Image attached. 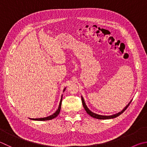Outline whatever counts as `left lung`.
Returning a JSON list of instances; mask_svg holds the SVG:
<instances>
[{
	"label": "left lung",
	"instance_id": "8db88e82",
	"mask_svg": "<svg viewBox=\"0 0 147 147\" xmlns=\"http://www.w3.org/2000/svg\"><path fill=\"white\" fill-rule=\"evenodd\" d=\"M82 104H83V106H84V108L85 109V111L87 112V113L89 114V115H90L91 117H92V118H96V119H112V118H116V117L119 116V115H121V114L123 113V112L126 110V109H127L128 107H129V105H130V103H131L132 100L130 101V102L128 103V105L125 107L123 109V110L119 112V113H117V114H113V115H111V116H102V115H100V114H97L96 113H92V112L91 111H90L89 108L87 107L86 104H85V102L84 101V98H83L82 96Z\"/></svg>",
	"mask_w": 147,
	"mask_h": 147
}]
</instances>
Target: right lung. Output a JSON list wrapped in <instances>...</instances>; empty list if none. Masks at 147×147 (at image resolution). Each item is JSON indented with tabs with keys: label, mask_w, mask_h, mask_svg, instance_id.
Segmentation results:
<instances>
[{
	"label": "right lung",
	"mask_w": 147,
	"mask_h": 147,
	"mask_svg": "<svg viewBox=\"0 0 147 147\" xmlns=\"http://www.w3.org/2000/svg\"><path fill=\"white\" fill-rule=\"evenodd\" d=\"M66 88H65L64 89H63V92L65 91ZM62 97H61V100H60V102L59 104V106H58V108L57 110V111L55 112L54 114H53L52 115H51L49 116H47L46 117V118H29L32 120H36V121H47V120H51V119H53L55 118L56 117H57L58 114L60 113V109H61V105H62Z\"/></svg>",
	"instance_id": "1"
}]
</instances>
